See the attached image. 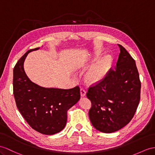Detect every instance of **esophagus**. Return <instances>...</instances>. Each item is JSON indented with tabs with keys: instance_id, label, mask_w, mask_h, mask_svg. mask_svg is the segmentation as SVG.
Returning <instances> with one entry per match:
<instances>
[{
	"instance_id": "1",
	"label": "esophagus",
	"mask_w": 155,
	"mask_h": 155,
	"mask_svg": "<svg viewBox=\"0 0 155 155\" xmlns=\"http://www.w3.org/2000/svg\"><path fill=\"white\" fill-rule=\"evenodd\" d=\"M86 90L84 89V88H81V96H82V97H84V96H86Z\"/></svg>"
}]
</instances>
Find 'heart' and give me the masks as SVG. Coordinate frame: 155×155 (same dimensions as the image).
<instances>
[{
  "instance_id": "obj_1",
  "label": "heart",
  "mask_w": 155,
  "mask_h": 155,
  "mask_svg": "<svg viewBox=\"0 0 155 155\" xmlns=\"http://www.w3.org/2000/svg\"><path fill=\"white\" fill-rule=\"evenodd\" d=\"M113 61L111 55H105L91 67L86 74V80L90 83H96L102 81L111 67Z\"/></svg>"
}]
</instances>
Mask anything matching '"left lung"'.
I'll list each match as a JSON object with an SVG mask.
<instances>
[{
  "label": "left lung",
  "mask_w": 155,
  "mask_h": 155,
  "mask_svg": "<svg viewBox=\"0 0 155 155\" xmlns=\"http://www.w3.org/2000/svg\"><path fill=\"white\" fill-rule=\"evenodd\" d=\"M114 69L91 85L86 96L92 103L89 118L96 130L112 133L127 125L140 100L141 82L136 61L122 46Z\"/></svg>",
  "instance_id": "1"
}]
</instances>
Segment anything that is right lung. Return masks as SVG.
Returning <instances> with one entry per match:
<instances>
[{
    "mask_svg": "<svg viewBox=\"0 0 155 155\" xmlns=\"http://www.w3.org/2000/svg\"><path fill=\"white\" fill-rule=\"evenodd\" d=\"M27 51L14 68L13 91L15 104L28 124L45 135L57 134L65 128L67 113L81 97L78 86L71 89L47 88L39 86L27 77L23 68Z\"/></svg>",
    "mask_w": 155,
    "mask_h": 155,
    "instance_id": "right-lung-1",
    "label": "right lung"
}]
</instances>
